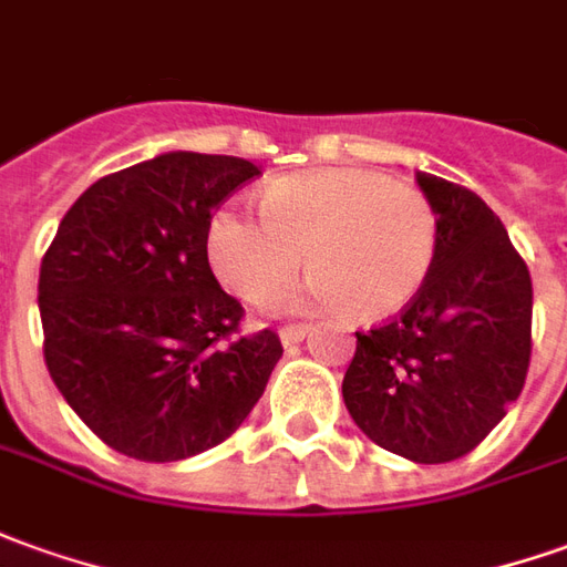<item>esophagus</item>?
Wrapping results in <instances>:
<instances>
[{
    "mask_svg": "<svg viewBox=\"0 0 567 567\" xmlns=\"http://www.w3.org/2000/svg\"><path fill=\"white\" fill-rule=\"evenodd\" d=\"M308 330H311L308 323H287V327H280V330H277V336H280V342H284V346H292V342H302V339L308 336Z\"/></svg>",
    "mask_w": 567,
    "mask_h": 567,
    "instance_id": "obj_1",
    "label": "esophagus"
}]
</instances>
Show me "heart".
<instances>
[{
	"mask_svg": "<svg viewBox=\"0 0 567 567\" xmlns=\"http://www.w3.org/2000/svg\"><path fill=\"white\" fill-rule=\"evenodd\" d=\"M259 218L221 206L206 225V259L249 306H271L299 265L315 311L382 321L423 290L439 256V216L420 187L373 169H311L271 178Z\"/></svg>",
	"mask_w": 567,
	"mask_h": 567,
	"instance_id": "obj_1",
	"label": "heart"
}]
</instances>
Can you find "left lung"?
<instances>
[{
	"mask_svg": "<svg viewBox=\"0 0 567 567\" xmlns=\"http://www.w3.org/2000/svg\"><path fill=\"white\" fill-rule=\"evenodd\" d=\"M439 256L398 318L354 333L342 398L367 439L413 463L470 454L506 416L530 361L528 265L478 194L416 172Z\"/></svg>",
	"mask_w": 567,
	"mask_h": 567,
	"instance_id": "8db88e82",
	"label": "left lung"
}]
</instances>
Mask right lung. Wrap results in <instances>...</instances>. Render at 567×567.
<instances>
[{"instance_id":"add662e5","label":"right lung","mask_w":567,"mask_h":567,"mask_svg":"<svg viewBox=\"0 0 567 567\" xmlns=\"http://www.w3.org/2000/svg\"><path fill=\"white\" fill-rule=\"evenodd\" d=\"M256 175L244 157L169 151L97 178L61 218L39 268L45 364L113 451L197 456L265 392L280 339H228L244 308L206 259L213 209Z\"/></svg>"}]
</instances>
